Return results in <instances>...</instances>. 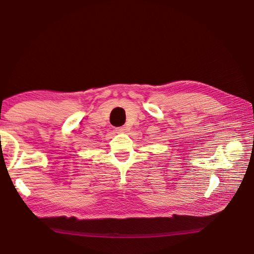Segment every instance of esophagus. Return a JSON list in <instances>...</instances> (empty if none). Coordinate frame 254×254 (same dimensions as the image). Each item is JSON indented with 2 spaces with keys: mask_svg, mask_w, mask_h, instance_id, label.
I'll return each instance as SVG.
<instances>
[{
  "mask_svg": "<svg viewBox=\"0 0 254 254\" xmlns=\"http://www.w3.org/2000/svg\"><path fill=\"white\" fill-rule=\"evenodd\" d=\"M117 131L118 132H126L127 131V127H117Z\"/></svg>",
  "mask_w": 254,
  "mask_h": 254,
  "instance_id": "1",
  "label": "esophagus"
}]
</instances>
